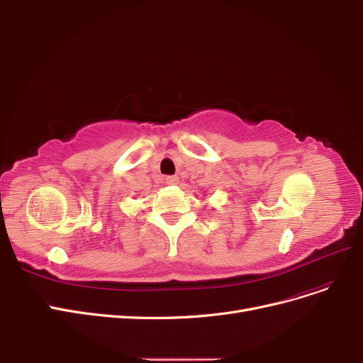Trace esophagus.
Wrapping results in <instances>:
<instances>
[{"label": "esophagus", "instance_id": "esophagus-1", "mask_svg": "<svg viewBox=\"0 0 363 363\" xmlns=\"http://www.w3.org/2000/svg\"><path fill=\"white\" fill-rule=\"evenodd\" d=\"M167 183L168 184H179V177L177 175H169V177H167Z\"/></svg>", "mask_w": 363, "mask_h": 363}]
</instances>
